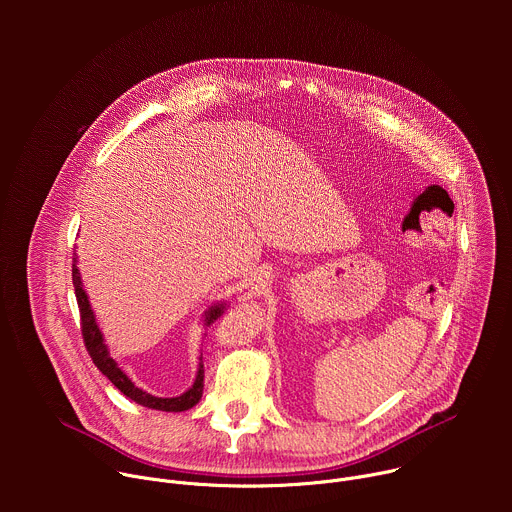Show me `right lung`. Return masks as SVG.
Here are the masks:
<instances>
[{"label": "right lung", "instance_id": "add662e5", "mask_svg": "<svg viewBox=\"0 0 512 512\" xmlns=\"http://www.w3.org/2000/svg\"><path fill=\"white\" fill-rule=\"evenodd\" d=\"M72 285H75V294H77V304H79V312H81V332H83V340H85V348L89 352V356L93 358L95 367L131 401L150 407V409H158V411H186L190 407H194L200 397H202V389H204V367L200 364L198 367V375L194 385L180 397H154L150 393H145L141 389H137L127 375L117 367V362L109 356L107 346L103 342V334L95 322L89 298L85 294V289L81 287V273L77 269V257L72 259ZM223 306H214L208 310L206 316V324H212L218 316L223 314Z\"/></svg>", "mask_w": 512, "mask_h": 512}]
</instances>
